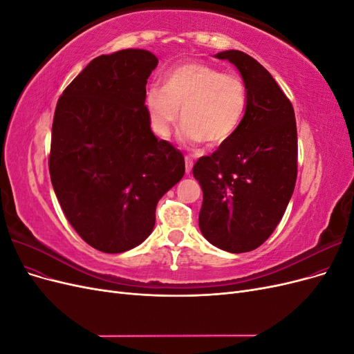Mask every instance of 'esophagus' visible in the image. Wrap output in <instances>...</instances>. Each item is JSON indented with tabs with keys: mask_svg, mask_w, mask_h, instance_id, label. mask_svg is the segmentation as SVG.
<instances>
[{
	"mask_svg": "<svg viewBox=\"0 0 354 354\" xmlns=\"http://www.w3.org/2000/svg\"><path fill=\"white\" fill-rule=\"evenodd\" d=\"M185 160H186V174H190L192 168H194V160H192L189 156H186Z\"/></svg>",
	"mask_w": 354,
	"mask_h": 354,
	"instance_id": "1",
	"label": "esophagus"
}]
</instances>
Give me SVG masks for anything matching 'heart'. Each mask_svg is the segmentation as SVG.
<instances>
[{
    "instance_id": "obj_1",
    "label": "heart",
    "mask_w": 354,
    "mask_h": 354,
    "mask_svg": "<svg viewBox=\"0 0 354 354\" xmlns=\"http://www.w3.org/2000/svg\"><path fill=\"white\" fill-rule=\"evenodd\" d=\"M146 103L153 130L169 134L178 120V137L187 146L207 142L220 146L238 131L248 104L246 85L238 73H226L202 62L174 66L164 75L162 87H152Z\"/></svg>"
}]
</instances>
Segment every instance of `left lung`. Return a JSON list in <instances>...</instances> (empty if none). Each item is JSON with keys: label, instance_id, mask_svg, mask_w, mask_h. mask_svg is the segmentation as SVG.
Masks as SVG:
<instances>
[{"label": "left lung", "instance_id": "8db88e82", "mask_svg": "<svg viewBox=\"0 0 354 354\" xmlns=\"http://www.w3.org/2000/svg\"><path fill=\"white\" fill-rule=\"evenodd\" d=\"M216 57L238 68L248 104L230 140L194 165L203 192L199 229L214 246L239 254L259 248L283 217L297 180V124L291 102L259 62L239 50Z\"/></svg>", "mask_w": 354, "mask_h": 354}]
</instances>
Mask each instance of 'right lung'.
Masks as SVG:
<instances>
[{
    "instance_id": "1",
    "label": "right lung",
    "mask_w": 354,
    "mask_h": 354,
    "mask_svg": "<svg viewBox=\"0 0 354 354\" xmlns=\"http://www.w3.org/2000/svg\"><path fill=\"white\" fill-rule=\"evenodd\" d=\"M158 59L128 48L93 59L63 91L51 128V185L71 226L118 254L155 226L158 201L185 176V156L151 130L146 84Z\"/></svg>"
}]
</instances>
